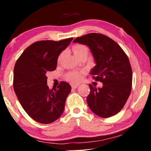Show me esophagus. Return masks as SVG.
Listing matches in <instances>:
<instances>
[{
    "label": "esophagus",
    "mask_w": 151,
    "mask_h": 151,
    "mask_svg": "<svg viewBox=\"0 0 151 151\" xmlns=\"http://www.w3.org/2000/svg\"><path fill=\"white\" fill-rule=\"evenodd\" d=\"M80 84H75V83H71V86L72 88H76L78 87V86H79Z\"/></svg>",
    "instance_id": "obj_1"
}]
</instances>
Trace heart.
<instances>
[{
	"instance_id": "heart-1",
	"label": "heart",
	"mask_w": 151,
	"mask_h": 151,
	"mask_svg": "<svg viewBox=\"0 0 151 151\" xmlns=\"http://www.w3.org/2000/svg\"><path fill=\"white\" fill-rule=\"evenodd\" d=\"M73 51L74 55H78L84 52H88V49L87 47L83 45H76L73 47ZM83 71H71L67 74V78L72 82H78L81 79L82 73Z\"/></svg>"
}]
</instances>
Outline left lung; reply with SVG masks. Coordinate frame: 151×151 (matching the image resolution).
I'll list each match as a JSON object with an SVG mask.
<instances>
[{"mask_svg":"<svg viewBox=\"0 0 151 151\" xmlns=\"http://www.w3.org/2000/svg\"><path fill=\"white\" fill-rule=\"evenodd\" d=\"M73 42L89 47L96 63L92 78L103 83L98 88L89 84L88 107L103 118L116 115L125 105L132 88L133 73L127 55L116 42L102 34L91 33L76 38Z\"/></svg>","mask_w":151,"mask_h":151,"instance_id":"left-lung-1","label":"left lung"}]
</instances>
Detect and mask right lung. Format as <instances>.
<instances>
[{"label":"right lung","instance_id":"1","mask_svg":"<svg viewBox=\"0 0 151 151\" xmlns=\"http://www.w3.org/2000/svg\"><path fill=\"white\" fill-rule=\"evenodd\" d=\"M72 40L35 42L23 51L14 66V91L25 112L37 122L52 123L63 114L71 86L62 81L56 88L49 89L46 73L56 69L59 55Z\"/></svg>","mask_w":151,"mask_h":151}]
</instances>
